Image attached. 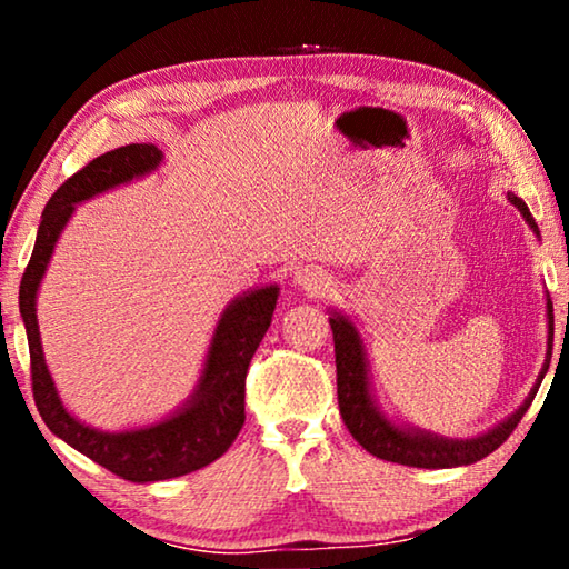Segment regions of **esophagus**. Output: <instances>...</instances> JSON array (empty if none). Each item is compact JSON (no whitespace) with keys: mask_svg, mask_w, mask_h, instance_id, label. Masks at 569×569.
<instances>
[{"mask_svg":"<svg viewBox=\"0 0 569 569\" xmlns=\"http://www.w3.org/2000/svg\"><path fill=\"white\" fill-rule=\"evenodd\" d=\"M296 281L308 293H321L329 288V276L319 271V268H303V271L296 273Z\"/></svg>","mask_w":569,"mask_h":569,"instance_id":"esophagus-1","label":"esophagus"}]
</instances>
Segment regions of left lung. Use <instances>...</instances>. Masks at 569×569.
<instances>
[{
  "mask_svg": "<svg viewBox=\"0 0 569 569\" xmlns=\"http://www.w3.org/2000/svg\"><path fill=\"white\" fill-rule=\"evenodd\" d=\"M509 203H512L519 213L525 216L529 228L537 230L535 218L529 216V208L517 196L509 192ZM547 316H550V356H552V336H555V316L552 303H547ZM333 331V353H336V393H339V411L346 423V429L351 431V437L369 451V455L379 457L383 461H397V465L407 467H421V469H447V467H461V465H475V461L492 455L497 447H502L507 437L517 429V423L522 421L525 411L532 403L535 393L542 383L550 363H545L542 373H539L537 387L529 393L527 401L519 407L512 417L499 423L492 431L481 435L477 439H439L423 431H409L401 427H393L377 411L369 393V381H366V361L363 349L356 333L353 323L343 316L333 313L331 319ZM547 356V361H550Z\"/></svg>",
  "mask_w": 569,
  "mask_h": 569,
  "instance_id": "obj_1",
  "label": "left lung"
}]
</instances>
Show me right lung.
<instances>
[{
	"label": "right lung",
	"instance_id": "obj_1",
	"mask_svg": "<svg viewBox=\"0 0 569 569\" xmlns=\"http://www.w3.org/2000/svg\"><path fill=\"white\" fill-rule=\"evenodd\" d=\"M160 158L162 152L150 142H132V146L104 152L82 170H77L72 178H67L42 210L32 258L22 273V283H19V313H22L27 341H30L32 397L37 411L52 435L128 481L182 477L226 455L238 431L243 429L246 373L258 343L263 341L268 326H271L278 301V288L266 286L226 308L218 321L213 343H210L196 397L176 417L148 429L108 435V431L84 427L67 413L44 366L34 313L37 288H40L57 238L70 220L74 206L102 190L120 186V182L146 176L148 170L158 168Z\"/></svg>",
	"mask_w": 569,
	"mask_h": 569
}]
</instances>
